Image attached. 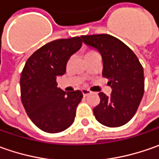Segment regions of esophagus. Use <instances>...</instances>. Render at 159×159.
I'll use <instances>...</instances> for the list:
<instances>
[{
    "instance_id": "34e87169",
    "label": "esophagus",
    "mask_w": 159,
    "mask_h": 159,
    "mask_svg": "<svg viewBox=\"0 0 159 159\" xmlns=\"http://www.w3.org/2000/svg\"><path fill=\"white\" fill-rule=\"evenodd\" d=\"M81 92H82V95L84 96H87L88 95H89L91 93V91L89 89H81Z\"/></svg>"
}]
</instances>
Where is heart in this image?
Segmentation results:
<instances>
[{
    "instance_id": "1",
    "label": "heart",
    "mask_w": 159,
    "mask_h": 159,
    "mask_svg": "<svg viewBox=\"0 0 159 159\" xmlns=\"http://www.w3.org/2000/svg\"><path fill=\"white\" fill-rule=\"evenodd\" d=\"M95 54H96V52H95V50H93V49H86V50L84 51V57H85V59L89 57H91V56H93V55H95ZM70 62V60H68L67 65H69Z\"/></svg>"
}]
</instances>
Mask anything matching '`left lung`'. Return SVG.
<instances>
[{
	"label": "left lung",
	"instance_id": "1",
	"mask_svg": "<svg viewBox=\"0 0 159 159\" xmlns=\"http://www.w3.org/2000/svg\"><path fill=\"white\" fill-rule=\"evenodd\" d=\"M84 43L96 48L102 58V76L112 89L107 96L100 92V102L93 109L98 122L109 127L126 124L134 117L144 93L143 69L135 54L110 34L82 35Z\"/></svg>",
	"mask_w": 159,
	"mask_h": 159
}]
</instances>
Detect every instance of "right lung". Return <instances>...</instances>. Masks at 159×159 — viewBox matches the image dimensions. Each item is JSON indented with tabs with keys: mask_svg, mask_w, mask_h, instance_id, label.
I'll use <instances>...</instances> for the list:
<instances>
[{
	"mask_svg": "<svg viewBox=\"0 0 159 159\" xmlns=\"http://www.w3.org/2000/svg\"><path fill=\"white\" fill-rule=\"evenodd\" d=\"M82 45L80 37L48 42L28 58L20 78L21 101L28 117L40 130L55 134L67 129L75 119L83 95L64 92L57 78L64 75L70 57Z\"/></svg>",
	"mask_w": 159,
	"mask_h": 159,
	"instance_id": "right-lung-1",
	"label": "right lung"
}]
</instances>
